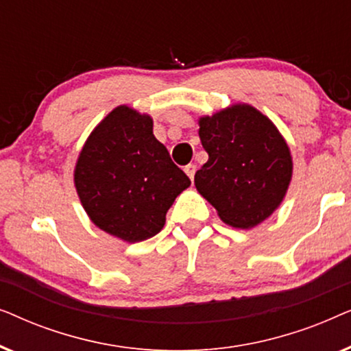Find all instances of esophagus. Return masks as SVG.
Here are the masks:
<instances>
[{
  "instance_id": "34e87169",
  "label": "esophagus",
  "mask_w": 351,
  "mask_h": 351,
  "mask_svg": "<svg viewBox=\"0 0 351 351\" xmlns=\"http://www.w3.org/2000/svg\"><path fill=\"white\" fill-rule=\"evenodd\" d=\"M185 172H186V176H189L190 179H191V182H193L195 174H196V165H193V162H190V165H186V166H185Z\"/></svg>"
}]
</instances>
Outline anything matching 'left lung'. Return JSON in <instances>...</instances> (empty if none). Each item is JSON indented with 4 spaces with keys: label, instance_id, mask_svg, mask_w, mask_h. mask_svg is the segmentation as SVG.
I'll return each instance as SVG.
<instances>
[{
    "label": "left lung",
    "instance_id": "left-lung-1",
    "mask_svg": "<svg viewBox=\"0 0 351 351\" xmlns=\"http://www.w3.org/2000/svg\"><path fill=\"white\" fill-rule=\"evenodd\" d=\"M209 160L195 174L196 190L225 223L252 228L285 198L292 176L289 147L270 119L249 105H233L199 119Z\"/></svg>",
    "mask_w": 351,
    "mask_h": 351
}]
</instances>
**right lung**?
I'll list each match as a JSON object with an SVG mask.
<instances>
[{"label":"right lung","instance_id":"right-lung-1","mask_svg":"<svg viewBox=\"0 0 351 351\" xmlns=\"http://www.w3.org/2000/svg\"><path fill=\"white\" fill-rule=\"evenodd\" d=\"M190 179L153 136V121L114 108L90 134L75 169V185L93 222L136 243L155 237Z\"/></svg>","mask_w":351,"mask_h":351}]
</instances>
